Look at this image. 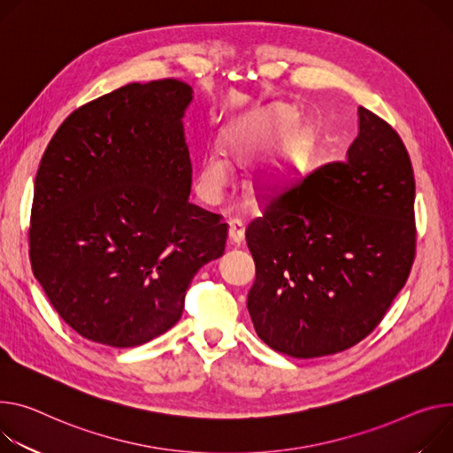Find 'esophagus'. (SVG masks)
Here are the masks:
<instances>
[{
	"mask_svg": "<svg viewBox=\"0 0 453 453\" xmlns=\"http://www.w3.org/2000/svg\"><path fill=\"white\" fill-rule=\"evenodd\" d=\"M229 240L234 245H240L243 242V226H242V222L238 219L229 220Z\"/></svg>",
	"mask_w": 453,
	"mask_h": 453,
	"instance_id": "esophagus-1",
	"label": "esophagus"
}]
</instances>
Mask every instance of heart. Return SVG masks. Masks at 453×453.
<instances>
[{
  "instance_id": "obj_1",
  "label": "heart",
  "mask_w": 453,
  "mask_h": 453,
  "mask_svg": "<svg viewBox=\"0 0 453 453\" xmlns=\"http://www.w3.org/2000/svg\"><path fill=\"white\" fill-rule=\"evenodd\" d=\"M296 117L285 106H271L227 127L222 150H205L198 162V186L203 196L217 198L231 180V162H248L295 125ZM311 135L295 128L274 146L253 170L251 188L258 196H274L289 189L303 173L311 157Z\"/></svg>"
}]
</instances>
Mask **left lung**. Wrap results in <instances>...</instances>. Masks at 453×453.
Returning <instances> with one entry per match:
<instances>
[{
    "instance_id": "left-lung-1",
    "label": "left lung",
    "mask_w": 453,
    "mask_h": 453,
    "mask_svg": "<svg viewBox=\"0 0 453 453\" xmlns=\"http://www.w3.org/2000/svg\"><path fill=\"white\" fill-rule=\"evenodd\" d=\"M414 200L403 141L359 106L345 160L318 168L245 231L257 265L248 311L260 340L318 357L372 333L412 269Z\"/></svg>"
}]
</instances>
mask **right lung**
<instances>
[{
  "label": "right lung",
  "mask_w": 453,
  "mask_h": 453,
  "mask_svg": "<svg viewBox=\"0 0 453 453\" xmlns=\"http://www.w3.org/2000/svg\"><path fill=\"white\" fill-rule=\"evenodd\" d=\"M177 79L132 83L75 110L41 158L30 264L58 314L83 338L128 349L172 328L227 226L189 203Z\"/></svg>",
  "instance_id": "add662e5"
}]
</instances>
